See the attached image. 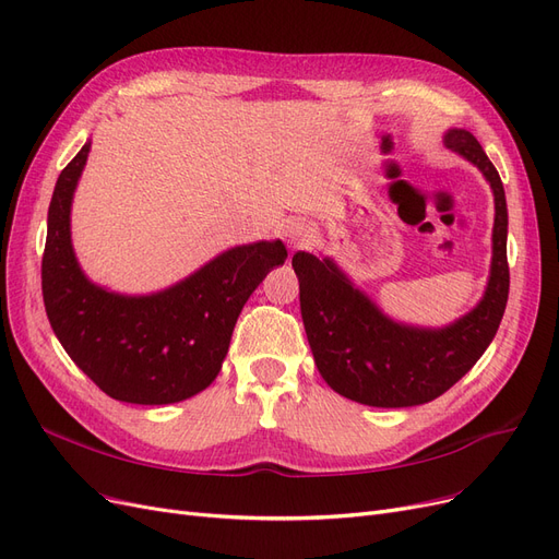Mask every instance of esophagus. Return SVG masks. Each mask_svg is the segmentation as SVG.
Masks as SVG:
<instances>
[{"instance_id":"34e87169","label":"esophagus","mask_w":559,"mask_h":559,"mask_svg":"<svg viewBox=\"0 0 559 559\" xmlns=\"http://www.w3.org/2000/svg\"><path fill=\"white\" fill-rule=\"evenodd\" d=\"M281 237L285 239V243L290 248H299L308 241V225L301 221H287L281 227Z\"/></svg>"}]
</instances>
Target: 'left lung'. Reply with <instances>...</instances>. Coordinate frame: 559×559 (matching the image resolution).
<instances>
[{
  "label": "left lung",
  "mask_w": 559,
  "mask_h": 559,
  "mask_svg": "<svg viewBox=\"0 0 559 559\" xmlns=\"http://www.w3.org/2000/svg\"><path fill=\"white\" fill-rule=\"evenodd\" d=\"M486 177L495 200L492 258L484 297L444 326H415L389 318L332 258L299 251L293 258L308 345L336 394L370 407H412L436 401L479 361L498 334L509 297L507 198L479 140L465 129L444 133Z\"/></svg>",
  "instance_id": "1"
}]
</instances>
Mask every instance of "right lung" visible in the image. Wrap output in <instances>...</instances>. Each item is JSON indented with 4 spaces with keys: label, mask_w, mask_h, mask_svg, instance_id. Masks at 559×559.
Here are the masks:
<instances>
[{
    "label": "right lung",
    "mask_w": 559,
    "mask_h": 559,
    "mask_svg": "<svg viewBox=\"0 0 559 559\" xmlns=\"http://www.w3.org/2000/svg\"><path fill=\"white\" fill-rule=\"evenodd\" d=\"M92 150L61 170L48 210L40 287L55 336L100 391L135 405H168L210 386L243 304L287 251L281 239L227 248L165 290L121 295L87 278L71 241V204Z\"/></svg>",
    "instance_id": "1"
}]
</instances>
